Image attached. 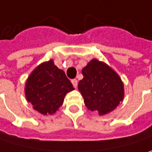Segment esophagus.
Returning <instances> with one entry per match:
<instances>
[{"mask_svg":"<svg viewBox=\"0 0 152 152\" xmlns=\"http://www.w3.org/2000/svg\"><path fill=\"white\" fill-rule=\"evenodd\" d=\"M71 83H72L74 88H76V87H77V80H76V79H72V80H71Z\"/></svg>","mask_w":152,"mask_h":152,"instance_id":"1","label":"esophagus"}]
</instances>
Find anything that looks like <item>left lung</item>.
Returning <instances> with one entry per match:
<instances>
[{
	"label": "left lung",
	"instance_id": "1",
	"mask_svg": "<svg viewBox=\"0 0 152 152\" xmlns=\"http://www.w3.org/2000/svg\"><path fill=\"white\" fill-rule=\"evenodd\" d=\"M82 73L83 78L78 83V90L88 110L104 116L114 110L124 100V83L105 62L92 59Z\"/></svg>",
	"mask_w": 152,
	"mask_h": 152
}]
</instances>
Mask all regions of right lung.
Returning <instances> with one entry per match:
<instances>
[{"mask_svg": "<svg viewBox=\"0 0 152 152\" xmlns=\"http://www.w3.org/2000/svg\"><path fill=\"white\" fill-rule=\"evenodd\" d=\"M74 89L64 71L53 60L38 65L25 83V96L33 109L42 115L56 113L63 104L67 93Z\"/></svg>", "mask_w": 152, "mask_h": 152, "instance_id": "add662e5", "label": "right lung"}]
</instances>
